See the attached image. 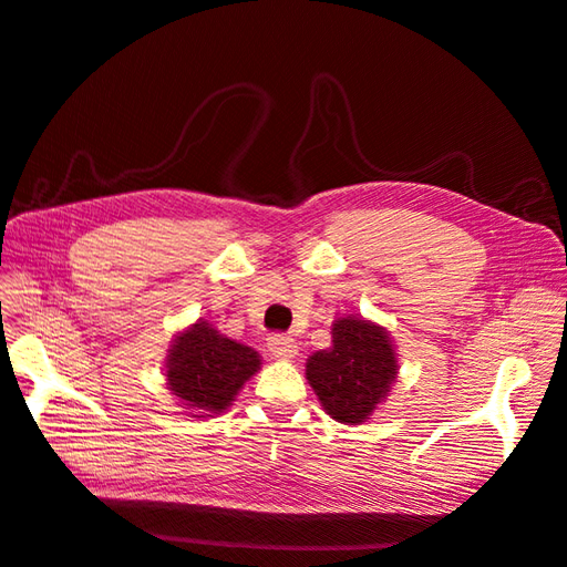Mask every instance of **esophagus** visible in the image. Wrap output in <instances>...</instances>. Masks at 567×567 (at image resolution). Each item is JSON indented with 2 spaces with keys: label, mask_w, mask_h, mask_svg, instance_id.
Masks as SVG:
<instances>
[{
  "label": "esophagus",
  "mask_w": 567,
  "mask_h": 567,
  "mask_svg": "<svg viewBox=\"0 0 567 567\" xmlns=\"http://www.w3.org/2000/svg\"><path fill=\"white\" fill-rule=\"evenodd\" d=\"M268 350L272 352V357L278 359H295L297 357V342L292 336H270L268 338Z\"/></svg>",
  "instance_id": "obj_1"
}]
</instances>
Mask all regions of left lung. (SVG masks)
<instances>
[{"mask_svg":"<svg viewBox=\"0 0 567 567\" xmlns=\"http://www.w3.org/2000/svg\"><path fill=\"white\" fill-rule=\"evenodd\" d=\"M395 375V350L385 330L361 318H340L332 326L330 350L316 352L307 364V379L323 410L342 424L369 419Z\"/></svg>","mask_w":567,"mask_h":567,"instance_id":"obj_1","label":"left lung"}]
</instances>
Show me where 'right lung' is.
I'll return each mask as SVG.
<instances>
[{
    "label": "right lung",
    "mask_w": 567,
    "mask_h": 567,
    "mask_svg": "<svg viewBox=\"0 0 567 567\" xmlns=\"http://www.w3.org/2000/svg\"><path fill=\"white\" fill-rule=\"evenodd\" d=\"M260 359L251 347L217 336L198 321L174 340L167 357V385L192 410L223 412L239 388L258 371Z\"/></svg>",
    "instance_id": "right-lung-1"
}]
</instances>
